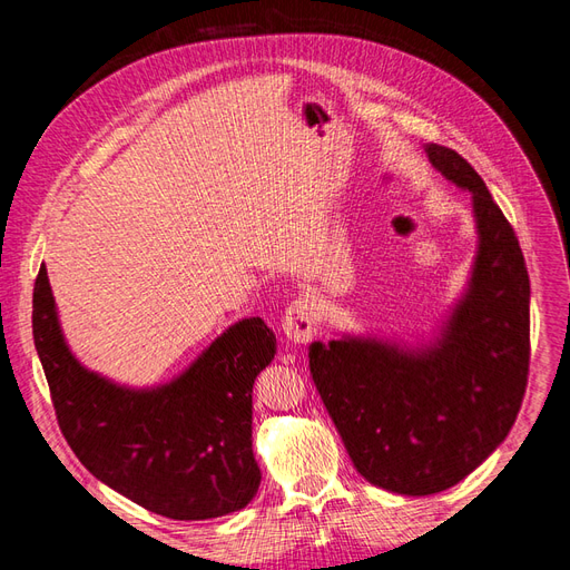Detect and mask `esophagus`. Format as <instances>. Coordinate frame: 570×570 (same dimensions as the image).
I'll return each instance as SVG.
<instances>
[{
    "label": "esophagus",
    "mask_w": 570,
    "mask_h": 570,
    "mask_svg": "<svg viewBox=\"0 0 570 570\" xmlns=\"http://www.w3.org/2000/svg\"><path fill=\"white\" fill-rule=\"evenodd\" d=\"M283 333L289 342L306 344L316 335V304L308 295L289 302L283 316Z\"/></svg>",
    "instance_id": "esophagus-1"
}]
</instances>
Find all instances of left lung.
Masks as SVG:
<instances>
[{"label":"left lung","instance_id":"left-lung-1","mask_svg":"<svg viewBox=\"0 0 570 570\" xmlns=\"http://www.w3.org/2000/svg\"><path fill=\"white\" fill-rule=\"evenodd\" d=\"M440 174L471 189L480 247L469 295L423 354L375 340L308 350L314 385L356 471L423 497L456 485L519 416L530 368V281L511 223L461 154L425 145Z\"/></svg>","mask_w":570,"mask_h":570}]
</instances>
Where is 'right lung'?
Returning <instances> with one entry per match:
<instances>
[{"instance_id": "obj_1", "label": "right lung", "mask_w": 570, "mask_h": 570, "mask_svg": "<svg viewBox=\"0 0 570 570\" xmlns=\"http://www.w3.org/2000/svg\"><path fill=\"white\" fill-rule=\"evenodd\" d=\"M32 337L61 433L95 478L176 521L216 519L252 502L262 482L252 387L275 356V335L262 318L235 323L170 385L124 390L68 352L42 264Z\"/></svg>"}]
</instances>
